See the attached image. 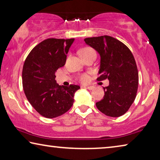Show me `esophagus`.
<instances>
[{"instance_id":"34e87169","label":"esophagus","mask_w":160,"mask_h":160,"mask_svg":"<svg viewBox=\"0 0 160 160\" xmlns=\"http://www.w3.org/2000/svg\"><path fill=\"white\" fill-rule=\"evenodd\" d=\"M85 88H87V89H88L89 90H92L94 88V87H93V86H86V87H85Z\"/></svg>"}]
</instances>
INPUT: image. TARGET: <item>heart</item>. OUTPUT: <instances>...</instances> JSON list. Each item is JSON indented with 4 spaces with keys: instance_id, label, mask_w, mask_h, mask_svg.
Here are the masks:
<instances>
[{
    "instance_id": "obj_1",
    "label": "heart",
    "mask_w": 160,
    "mask_h": 160,
    "mask_svg": "<svg viewBox=\"0 0 160 160\" xmlns=\"http://www.w3.org/2000/svg\"><path fill=\"white\" fill-rule=\"evenodd\" d=\"M80 54L82 56V57L83 58H87V57H88V56H90L92 55L96 56L95 51H94L93 48H92L90 47H85V48H82V49L80 51ZM78 78H79L80 82H87L89 80L88 75L87 74L80 75Z\"/></svg>"
}]
</instances>
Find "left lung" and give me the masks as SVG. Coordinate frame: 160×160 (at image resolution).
<instances>
[{"instance_id":"1","label":"left lung","mask_w":160,"mask_h":160,"mask_svg":"<svg viewBox=\"0 0 160 160\" xmlns=\"http://www.w3.org/2000/svg\"><path fill=\"white\" fill-rule=\"evenodd\" d=\"M84 41L100 56L97 80H109V86L103 88L104 97L96 107L111 117L123 115L133 103L138 87V72L131 51L123 43L107 35L86 38Z\"/></svg>"}]
</instances>
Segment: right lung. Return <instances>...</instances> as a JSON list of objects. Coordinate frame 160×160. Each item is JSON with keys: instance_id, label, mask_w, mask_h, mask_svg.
<instances>
[{"instance_id": "right-lung-1", "label": "right lung", "mask_w": 160, "mask_h": 160, "mask_svg": "<svg viewBox=\"0 0 160 160\" xmlns=\"http://www.w3.org/2000/svg\"><path fill=\"white\" fill-rule=\"evenodd\" d=\"M75 39H45L27 57L22 68V86L27 99L40 115L48 118L61 116L74 102L80 86H61L55 80L56 72L63 67Z\"/></svg>"}]
</instances>
